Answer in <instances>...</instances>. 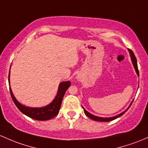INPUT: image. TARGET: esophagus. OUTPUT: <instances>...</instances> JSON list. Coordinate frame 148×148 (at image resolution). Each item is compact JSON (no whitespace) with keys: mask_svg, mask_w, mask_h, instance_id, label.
I'll list each match as a JSON object with an SVG mask.
<instances>
[{"mask_svg":"<svg viewBox=\"0 0 148 148\" xmlns=\"http://www.w3.org/2000/svg\"><path fill=\"white\" fill-rule=\"evenodd\" d=\"M77 79L78 80H80V79H81V77H80V75H77Z\"/></svg>","mask_w":148,"mask_h":148,"instance_id":"obj_1","label":"esophagus"}]
</instances>
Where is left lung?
I'll return each instance as SVG.
<instances>
[{"label":"left lung","instance_id":"1","mask_svg":"<svg viewBox=\"0 0 148 148\" xmlns=\"http://www.w3.org/2000/svg\"><path fill=\"white\" fill-rule=\"evenodd\" d=\"M128 51H129V53H130V56H131L132 63H133V66H134L135 70H136V73H137L138 75L139 76V71H138V68L137 60H136V56H135L134 53H133V52L132 51L131 49H128ZM133 101H132V102L131 103V104H130L129 106H128V109H127L126 110H125L124 112H123L122 113H121V114H119V115L114 116H113V117H109V118H104V117L96 116L92 115V114H90V112H87V111L85 110V109H84L83 107H82V108H83L84 112H85V115H86L87 117H89V118H90V119H92V120H94V121H104V122H107V121H110L114 120V119L119 118V117H120L121 116H122V115H123V114H124L125 112H127V110H128V109L130 108V106H131V104H132V103H133Z\"/></svg>","mask_w":148,"mask_h":148}]
</instances>
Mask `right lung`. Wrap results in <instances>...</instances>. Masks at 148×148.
I'll return each instance as SVG.
<instances>
[{
  "instance_id": "right-lung-1",
  "label": "right lung",
  "mask_w": 148,
  "mask_h": 148,
  "mask_svg": "<svg viewBox=\"0 0 148 148\" xmlns=\"http://www.w3.org/2000/svg\"><path fill=\"white\" fill-rule=\"evenodd\" d=\"M9 75H10V71H9ZM8 81L9 83H10V76H8ZM70 86H71V82L70 81L61 82L59 84L56 96L54 99L52 101V102H51L49 105L40 108L27 107V106L23 105L20 102H18L17 100L15 99L13 94L12 92L10 87V92L12 101H14L15 105L22 113H23L24 114L30 117V118L35 119V120L47 121L53 118L58 114L63 96H64L66 91Z\"/></svg>"
}]
</instances>
